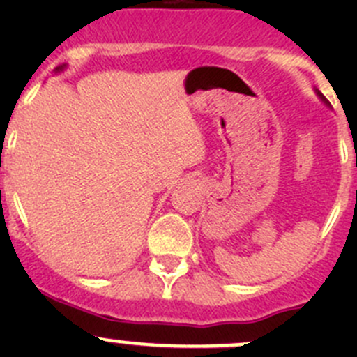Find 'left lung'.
<instances>
[{
    "instance_id": "1",
    "label": "left lung",
    "mask_w": 357,
    "mask_h": 357,
    "mask_svg": "<svg viewBox=\"0 0 357 357\" xmlns=\"http://www.w3.org/2000/svg\"><path fill=\"white\" fill-rule=\"evenodd\" d=\"M316 95H318V96H319V100H321V102H323V103H326V105H328V102H326V98H325V96H323V95H321V93H319V91H318V89H316Z\"/></svg>"
}]
</instances>
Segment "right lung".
<instances>
[{
  "label": "right lung",
  "instance_id": "1",
  "mask_svg": "<svg viewBox=\"0 0 357 357\" xmlns=\"http://www.w3.org/2000/svg\"><path fill=\"white\" fill-rule=\"evenodd\" d=\"M63 67H66V66H60V67H56V68H55V70H56V72H60V70H62V68H63Z\"/></svg>",
  "mask_w": 357,
  "mask_h": 357
}]
</instances>
